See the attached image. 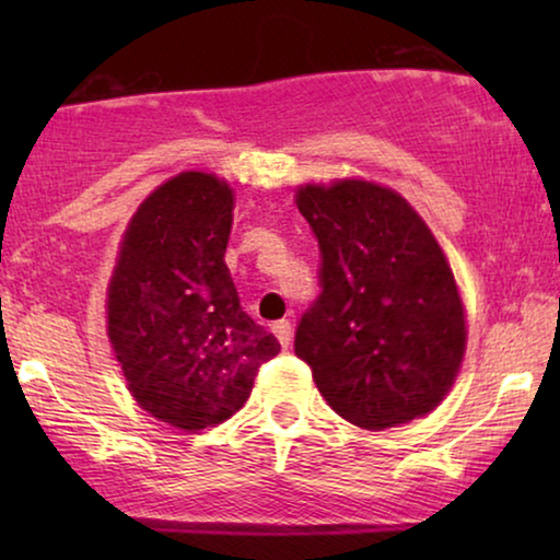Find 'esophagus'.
<instances>
[{"mask_svg": "<svg viewBox=\"0 0 560 560\" xmlns=\"http://www.w3.org/2000/svg\"><path fill=\"white\" fill-rule=\"evenodd\" d=\"M275 336H278V341L282 343V347H288L290 339H293V328H290V320H278V324L272 326Z\"/></svg>", "mask_w": 560, "mask_h": 560, "instance_id": "34e87169", "label": "esophagus"}]
</instances>
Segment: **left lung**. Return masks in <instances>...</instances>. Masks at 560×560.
<instances>
[{
	"mask_svg": "<svg viewBox=\"0 0 560 560\" xmlns=\"http://www.w3.org/2000/svg\"><path fill=\"white\" fill-rule=\"evenodd\" d=\"M320 249V293L295 354L343 420L382 431L425 416L454 385L466 326L454 272L395 190L366 180L298 190Z\"/></svg>",
	"mask_w": 560,
	"mask_h": 560,
	"instance_id": "8db88e82",
	"label": "left lung"
}]
</instances>
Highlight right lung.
Masks as SVG:
<instances>
[{
  "label": "right lung",
  "mask_w": 560,
  "mask_h": 560,
  "mask_svg": "<svg viewBox=\"0 0 560 560\" xmlns=\"http://www.w3.org/2000/svg\"><path fill=\"white\" fill-rule=\"evenodd\" d=\"M232 209L224 180L175 175L129 221L109 282V341L129 393L180 431L232 418L280 351L224 262Z\"/></svg>",
  "instance_id": "1"
}]
</instances>
